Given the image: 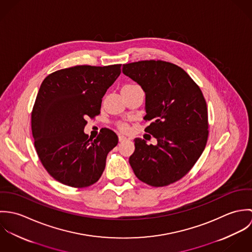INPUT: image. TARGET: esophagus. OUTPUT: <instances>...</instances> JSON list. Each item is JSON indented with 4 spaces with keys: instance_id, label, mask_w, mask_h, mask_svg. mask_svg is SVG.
I'll return each instance as SVG.
<instances>
[{
    "instance_id": "1",
    "label": "esophagus",
    "mask_w": 252,
    "mask_h": 252,
    "mask_svg": "<svg viewBox=\"0 0 252 252\" xmlns=\"http://www.w3.org/2000/svg\"><path fill=\"white\" fill-rule=\"evenodd\" d=\"M118 140L120 143H123V142H126L128 141V139L126 137H123V136H118Z\"/></svg>"
}]
</instances>
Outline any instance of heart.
<instances>
[{"label":"heart","instance_id":"1","mask_svg":"<svg viewBox=\"0 0 252 252\" xmlns=\"http://www.w3.org/2000/svg\"><path fill=\"white\" fill-rule=\"evenodd\" d=\"M137 87H139V86L136 84H127V85L123 86L122 89H133V88H137ZM117 128L123 133H126L129 131V126L126 123H118Z\"/></svg>","mask_w":252,"mask_h":252}]
</instances>
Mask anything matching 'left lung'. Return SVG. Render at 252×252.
I'll use <instances>...</instances> for the list:
<instances>
[{
  "label": "left lung",
  "mask_w": 252,
  "mask_h": 252,
  "mask_svg": "<svg viewBox=\"0 0 252 252\" xmlns=\"http://www.w3.org/2000/svg\"><path fill=\"white\" fill-rule=\"evenodd\" d=\"M122 72L145 92L144 131L157 140L135 139L129 163L144 183L162 187L182 179L203 153L209 138L208 108L197 83L179 66L162 60L123 65Z\"/></svg>",
  "instance_id": "obj_1"
}]
</instances>
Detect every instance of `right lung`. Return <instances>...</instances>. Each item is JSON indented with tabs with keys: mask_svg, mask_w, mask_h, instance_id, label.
<instances>
[{
	"mask_svg": "<svg viewBox=\"0 0 252 252\" xmlns=\"http://www.w3.org/2000/svg\"><path fill=\"white\" fill-rule=\"evenodd\" d=\"M121 64L75 66L48 74L42 81L31 114L36 154L54 180L83 188L101 178L117 135L103 128L95 140L83 130L100 114L102 98L121 72Z\"/></svg>",
	"mask_w": 252,
	"mask_h": 252,
	"instance_id": "1",
	"label": "right lung"
}]
</instances>
